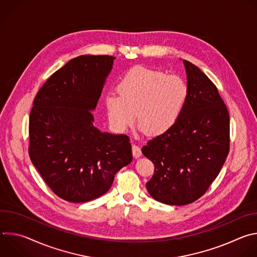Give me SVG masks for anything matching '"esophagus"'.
I'll return each mask as SVG.
<instances>
[{
	"instance_id": "1",
	"label": "esophagus",
	"mask_w": 257,
	"mask_h": 257,
	"mask_svg": "<svg viewBox=\"0 0 257 257\" xmlns=\"http://www.w3.org/2000/svg\"><path fill=\"white\" fill-rule=\"evenodd\" d=\"M132 154H133V157L135 158V159H137V158H139L140 156H141V150H140V148L138 145H132Z\"/></svg>"
}]
</instances>
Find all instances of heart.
<instances>
[{"mask_svg":"<svg viewBox=\"0 0 257 257\" xmlns=\"http://www.w3.org/2000/svg\"><path fill=\"white\" fill-rule=\"evenodd\" d=\"M118 92H108L104 98L111 127L124 132L137 116L139 130L153 135L164 134L175 126L189 97V87L182 77L141 66L126 73Z\"/></svg>","mask_w":257,"mask_h":257,"instance_id":"heart-1","label":"heart"}]
</instances>
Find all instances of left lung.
Masks as SVG:
<instances>
[{
    "label": "left lung",
    "mask_w": 257,
    "mask_h": 257,
    "mask_svg": "<svg viewBox=\"0 0 257 257\" xmlns=\"http://www.w3.org/2000/svg\"><path fill=\"white\" fill-rule=\"evenodd\" d=\"M183 64L189 87L184 111L172 129L142 148L155 165L146 189L170 205L201 197L221 172L230 149V117L224 100L198 67L186 60Z\"/></svg>",
    "instance_id": "left-lung-1"
}]
</instances>
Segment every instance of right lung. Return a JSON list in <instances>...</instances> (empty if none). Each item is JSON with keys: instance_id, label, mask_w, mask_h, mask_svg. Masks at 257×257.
<instances>
[{"instance_id": "1", "label": "right lung", "mask_w": 257, "mask_h": 257, "mask_svg": "<svg viewBox=\"0 0 257 257\" xmlns=\"http://www.w3.org/2000/svg\"><path fill=\"white\" fill-rule=\"evenodd\" d=\"M112 56L82 55L56 71L39 90L29 116V157L56 195L95 199L132 161L129 137L101 132L92 112L112 71Z\"/></svg>"}]
</instances>
